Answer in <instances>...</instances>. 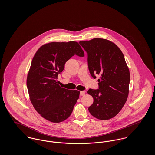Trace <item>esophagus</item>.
I'll return each mask as SVG.
<instances>
[{
  "mask_svg": "<svg viewBox=\"0 0 155 155\" xmlns=\"http://www.w3.org/2000/svg\"><path fill=\"white\" fill-rule=\"evenodd\" d=\"M85 91H80V95L81 96H84V95H85Z\"/></svg>",
  "mask_w": 155,
  "mask_h": 155,
  "instance_id": "34e87169",
  "label": "esophagus"
}]
</instances>
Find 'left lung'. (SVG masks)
Here are the masks:
<instances>
[{"instance_id": "8db88e82", "label": "left lung", "mask_w": 155, "mask_h": 155, "mask_svg": "<svg viewBox=\"0 0 155 155\" xmlns=\"http://www.w3.org/2000/svg\"><path fill=\"white\" fill-rule=\"evenodd\" d=\"M88 54L91 76L99 75V89H89L93 104L88 108L94 117L101 120L115 117L125 104L129 93L130 74L123 53L109 40L94 38L79 42Z\"/></svg>"}]
</instances>
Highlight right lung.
<instances>
[{
    "label": "right lung",
    "mask_w": 155,
    "mask_h": 155,
    "mask_svg": "<svg viewBox=\"0 0 155 155\" xmlns=\"http://www.w3.org/2000/svg\"><path fill=\"white\" fill-rule=\"evenodd\" d=\"M75 54L84 56L78 42H53L39 48L32 60L27 79L30 101L37 112L52 123L68 118L79 98L80 91L61 88L56 80Z\"/></svg>",
    "instance_id": "add662e5"
}]
</instances>
